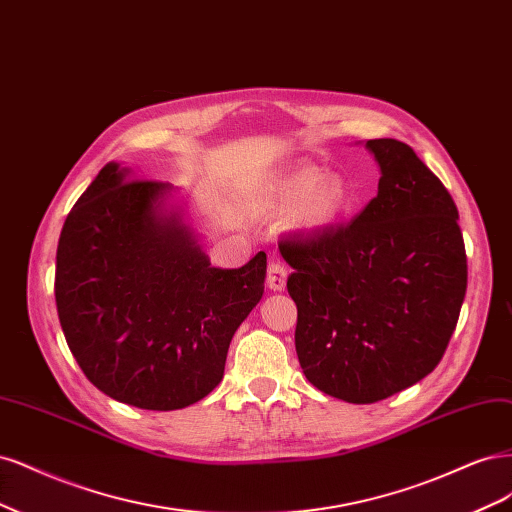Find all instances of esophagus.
<instances>
[{
	"instance_id": "1",
	"label": "esophagus",
	"mask_w": 512,
	"mask_h": 512,
	"mask_svg": "<svg viewBox=\"0 0 512 512\" xmlns=\"http://www.w3.org/2000/svg\"><path fill=\"white\" fill-rule=\"evenodd\" d=\"M287 274H289V270H287L285 263L280 261V259H272V261L268 263V278H266L268 287L274 289V291L285 289V285H287Z\"/></svg>"
}]
</instances>
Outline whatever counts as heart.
Listing matches in <instances>:
<instances>
[{
    "mask_svg": "<svg viewBox=\"0 0 512 512\" xmlns=\"http://www.w3.org/2000/svg\"><path fill=\"white\" fill-rule=\"evenodd\" d=\"M280 202L300 204L298 219L308 227L336 221L349 204V195L338 176H319L317 170H300L287 176L278 187Z\"/></svg>",
    "mask_w": 512,
    "mask_h": 512,
    "instance_id": "obj_1",
    "label": "heart"
}]
</instances>
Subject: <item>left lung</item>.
Instances as JSON below:
<instances>
[{
    "instance_id": "8db88e82",
    "label": "left lung",
    "mask_w": 512,
    "mask_h": 512,
    "mask_svg": "<svg viewBox=\"0 0 512 512\" xmlns=\"http://www.w3.org/2000/svg\"><path fill=\"white\" fill-rule=\"evenodd\" d=\"M366 146L381 166L370 204L351 223L278 242L293 268L300 366L317 389L351 404L385 400L440 364L468 285L447 187L408 144Z\"/></svg>"
}]
</instances>
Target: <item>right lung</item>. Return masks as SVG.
<instances>
[{
    "label": "right lung",
    "instance_id": "right-lung-1",
    "mask_svg": "<svg viewBox=\"0 0 512 512\" xmlns=\"http://www.w3.org/2000/svg\"><path fill=\"white\" fill-rule=\"evenodd\" d=\"M170 185L125 180L108 163L78 197L57 246V315L80 370L112 400L144 410L195 404L221 383L229 342L263 295L266 253L212 268Z\"/></svg>",
    "mask_w": 512,
    "mask_h": 512
}]
</instances>
